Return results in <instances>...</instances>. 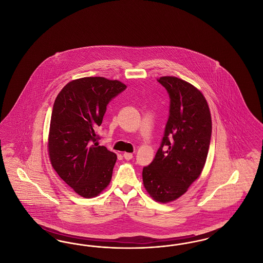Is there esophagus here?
<instances>
[{
  "label": "esophagus",
  "instance_id": "1",
  "mask_svg": "<svg viewBox=\"0 0 263 263\" xmlns=\"http://www.w3.org/2000/svg\"><path fill=\"white\" fill-rule=\"evenodd\" d=\"M123 157H124L125 160L129 161V160H131V159L133 158V154H131V153H124V154H123Z\"/></svg>",
  "mask_w": 263,
  "mask_h": 263
}]
</instances>
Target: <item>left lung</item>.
<instances>
[{
	"instance_id": "obj_1",
	"label": "left lung",
	"mask_w": 263,
	"mask_h": 263,
	"mask_svg": "<svg viewBox=\"0 0 263 263\" xmlns=\"http://www.w3.org/2000/svg\"><path fill=\"white\" fill-rule=\"evenodd\" d=\"M158 82L170 97V115L155 159L143 167L151 196L166 203L180 197L199 177L207 159L212 120L208 103L195 87L175 77Z\"/></svg>"
}]
</instances>
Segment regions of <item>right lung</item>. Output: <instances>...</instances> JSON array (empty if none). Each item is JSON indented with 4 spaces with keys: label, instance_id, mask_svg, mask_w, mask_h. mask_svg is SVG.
<instances>
[{
    "label": "right lung",
    "instance_id": "1",
    "mask_svg": "<svg viewBox=\"0 0 263 263\" xmlns=\"http://www.w3.org/2000/svg\"><path fill=\"white\" fill-rule=\"evenodd\" d=\"M126 88L119 81L82 78L67 84L53 104L48 138L51 164L83 197L99 195L110 182L117 157L99 146L96 129L107 104Z\"/></svg>",
    "mask_w": 263,
    "mask_h": 263
}]
</instances>
